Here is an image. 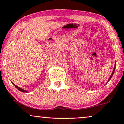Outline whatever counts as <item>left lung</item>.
<instances>
[{"mask_svg": "<svg viewBox=\"0 0 124 124\" xmlns=\"http://www.w3.org/2000/svg\"><path fill=\"white\" fill-rule=\"evenodd\" d=\"M116 62H115V67H114V69H113V72H112V74H111V76H110V77H109V78L108 79V81L107 82V83L109 82V81L110 80V79H111V78H112V76H113V74H114V72H115V68H116Z\"/></svg>", "mask_w": 124, "mask_h": 124, "instance_id": "8db88e82", "label": "left lung"}]
</instances>
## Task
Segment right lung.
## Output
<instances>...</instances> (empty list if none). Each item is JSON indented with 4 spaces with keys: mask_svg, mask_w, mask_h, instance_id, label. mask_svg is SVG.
Returning a JSON list of instances; mask_svg holds the SVG:
<instances>
[{
    "mask_svg": "<svg viewBox=\"0 0 124 124\" xmlns=\"http://www.w3.org/2000/svg\"><path fill=\"white\" fill-rule=\"evenodd\" d=\"M12 84L13 85H14L15 86V87H16V88H17V89L18 90H20V91H22V92H23V93H25V92H28V91H26V90H23V89H21V88H20V87H18V86H16V85H15V84H13V82H12Z\"/></svg>",
    "mask_w": 124,
    "mask_h": 124,
    "instance_id": "1",
    "label": "right lung"
}]
</instances>
